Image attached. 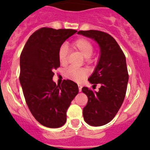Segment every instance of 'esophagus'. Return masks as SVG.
Masks as SVG:
<instances>
[{
  "label": "esophagus",
  "mask_w": 150,
  "mask_h": 150,
  "mask_svg": "<svg viewBox=\"0 0 150 150\" xmlns=\"http://www.w3.org/2000/svg\"><path fill=\"white\" fill-rule=\"evenodd\" d=\"M78 87H79V92H81V90H82V86H81V85H78Z\"/></svg>",
  "instance_id": "1"
}]
</instances>
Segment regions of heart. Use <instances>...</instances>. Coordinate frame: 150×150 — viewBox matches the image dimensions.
<instances>
[{
	"label": "heart",
	"instance_id": "b5f03b06",
	"mask_svg": "<svg viewBox=\"0 0 150 150\" xmlns=\"http://www.w3.org/2000/svg\"><path fill=\"white\" fill-rule=\"evenodd\" d=\"M72 47L81 52L86 58H90L93 54L94 48L93 44L91 41L84 38H79L72 44ZM68 49L66 44H62L58 50V56L59 62L61 64H66L67 62ZM88 75V72L84 69H77L75 67H69L66 70L65 77L74 82L81 83Z\"/></svg>",
	"mask_w": 150,
	"mask_h": 150
}]
</instances>
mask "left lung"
<instances>
[{
	"mask_svg": "<svg viewBox=\"0 0 150 150\" xmlns=\"http://www.w3.org/2000/svg\"><path fill=\"white\" fill-rule=\"evenodd\" d=\"M78 34L93 39L100 47L99 62L88 81L101 87L99 92L87 87L82 88L88 99L83 115L88 125L102 126L113 119L126 95L129 81L126 58L117 42L108 33L90 30H80Z\"/></svg>",
	"mask_w": 150,
	"mask_h": 150,
	"instance_id": "1",
	"label": "left lung"
}]
</instances>
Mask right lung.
<instances>
[{
    "label": "right lung",
    "mask_w": 150,
    "mask_h": 150,
    "mask_svg": "<svg viewBox=\"0 0 150 150\" xmlns=\"http://www.w3.org/2000/svg\"><path fill=\"white\" fill-rule=\"evenodd\" d=\"M76 32L42 28L30 36L20 55L19 81L25 102L37 121L49 128L64 125L67 109L79 92L71 80L60 86L53 81V71L60 67L58 50Z\"/></svg>",
    "instance_id": "right-lung-1"
}]
</instances>
